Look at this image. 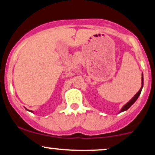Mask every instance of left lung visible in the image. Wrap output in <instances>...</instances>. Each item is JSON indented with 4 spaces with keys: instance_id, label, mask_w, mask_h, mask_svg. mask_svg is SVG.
I'll return each instance as SVG.
<instances>
[{
    "instance_id": "obj_1",
    "label": "left lung",
    "mask_w": 155,
    "mask_h": 155,
    "mask_svg": "<svg viewBox=\"0 0 155 155\" xmlns=\"http://www.w3.org/2000/svg\"><path fill=\"white\" fill-rule=\"evenodd\" d=\"M141 81H142V82H141L142 85H141V87H140V89L139 90V91H138V92H137V93L136 94V95H134V97H133V98L131 99V100L129 101V102H127V104H126L125 105H124V106H123V107H122V108H121V110H120V112L124 111H126V110L128 109V108H129L130 107V106H132V105H133V104H134L135 102H136L137 99H138V97H139V95H140V92H141L142 88H143V74H142V79H141Z\"/></svg>"
}]
</instances>
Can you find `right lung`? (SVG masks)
<instances>
[{"label":"right lung","instance_id":"obj_1","mask_svg":"<svg viewBox=\"0 0 155 155\" xmlns=\"http://www.w3.org/2000/svg\"><path fill=\"white\" fill-rule=\"evenodd\" d=\"M26 109H27V108H26ZM27 110H28V109H27ZM28 111H31V112H33V111H30V110H28Z\"/></svg>","mask_w":155,"mask_h":155}]
</instances>
